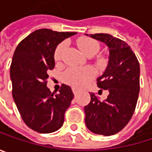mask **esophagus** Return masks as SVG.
<instances>
[{
  "label": "esophagus",
  "mask_w": 152,
  "mask_h": 152,
  "mask_svg": "<svg viewBox=\"0 0 152 152\" xmlns=\"http://www.w3.org/2000/svg\"><path fill=\"white\" fill-rule=\"evenodd\" d=\"M72 91H73V93H74V94L76 95V93H77V92L79 91V90H78V89H76V88H72Z\"/></svg>",
  "instance_id": "1"
}]
</instances>
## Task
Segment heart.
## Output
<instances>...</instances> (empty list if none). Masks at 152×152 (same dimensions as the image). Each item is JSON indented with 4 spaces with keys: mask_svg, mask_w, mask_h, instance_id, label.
<instances>
[{
    "mask_svg": "<svg viewBox=\"0 0 152 152\" xmlns=\"http://www.w3.org/2000/svg\"><path fill=\"white\" fill-rule=\"evenodd\" d=\"M77 46L81 52L87 57H92L100 49V46L98 41L90 38H81L77 41ZM66 44L61 43L56 47L54 51L55 61H60L61 59L62 53L65 50ZM96 63L99 66H104L106 63V59L103 57H98ZM94 76V71L90 67H69L64 73V80L67 83L81 88L84 86Z\"/></svg>",
    "mask_w": 152,
    "mask_h": 152,
    "instance_id": "obj_1",
    "label": "heart"
}]
</instances>
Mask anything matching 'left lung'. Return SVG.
Masks as SVG:
<instances>
[{
	"label": "left lung",
	"instance_id": "1",
	"mask_svg": "<svg viewBox=\"0 0 152 152\" xmlns=\"http://www.w3.org/2000/svg\"><path fill=\"white\" fill-rule=\"evenodd\" d=\"M86 35L108 47V63L97 83L100 89L107 90L109 95L102 101L90 93L91 102L84 106L85 124L94 134L112 136L129 123L136 109L140 90L139 62L123 40L106 33ZM101 93L102 90L99 91Z\"/></svg>",
	"mask_w": 152,
	"mask_h": 152
}]
</instances>
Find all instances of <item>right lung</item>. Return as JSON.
Masks as SVG:
<instances>
[{
    "instance_id": "1",
    "label": "right lung",
    "mask_w": 152,
    "mask_h": 152,
    "mask_svg": "<svg viewBox=\"0 0 152 152\" xmlns=\"http://www.w3.org/2000/svg\"><path fill=\"white\" fill-rule=\"evenodd\" d=\"M76 32L49 29L33 31L16 46L10 66L12 95L24 123L34 131L48 134L58 130L74 98L71 88L62 84L58 94L46 86L48 70L55 66L54 51Z\"/></svg>"
}]
</instances>
